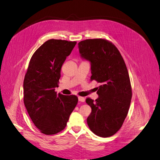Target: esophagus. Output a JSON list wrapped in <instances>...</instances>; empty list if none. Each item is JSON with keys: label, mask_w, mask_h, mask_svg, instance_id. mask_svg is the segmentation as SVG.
I'll list each match as a JSON object with an SVG mask.
<instances>
[{"label": "esophagus", "mask_w": 160, "mask_h": 160, "mask_svg": "<svg viewBox=\"0 0 160 160\" xmlns=\"http://www.w3.org/2000/svg\"><path fill=\"white\" fill-rule=\"evenodd\" d=\"M78 99L79 101H81V102H85V99L83 98V97H79Z\"/></svg>", "instance_id": "esophagus-1"}]
</instances>
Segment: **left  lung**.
<instances>
[{
	"mask_svg": "<svg viewBox=\"0 0 160 160\" xmlns=\"http://www.w3.org/2000/svg\"><path fill=\"white\" fill-rule=\"evenodd\" d=\"M78 45L81 56L91 63V80L101 84L97 91L99 98L86 99L91 108L87 122L98 136H112L122 128L132 97L126 65L118 48L108 40L86 39Z\"/></svg>",
	"mask_w": 160,
	"mask_h": 160,
	"instance_id": "1",
	"label": "left lung"
}]
</instances>
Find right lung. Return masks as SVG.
<instances>
[{"mask_svg": "<svg viewBox=\"0 0 160 160\" xmlns=\"http://www.w3.org/2000/svg\"><path fill=\"white\" fill-rule=\"evenodd\" d=\"M76 41L50 39L34 52L23 83L24 104L35 126L45 135L63 130L78 102L76 95L57 94L61 69Z\"/></svg>", "mask_w": 160, "mask_h": 160, "instance_id": "add662e5", "label": "right lung"}]
</instances>
